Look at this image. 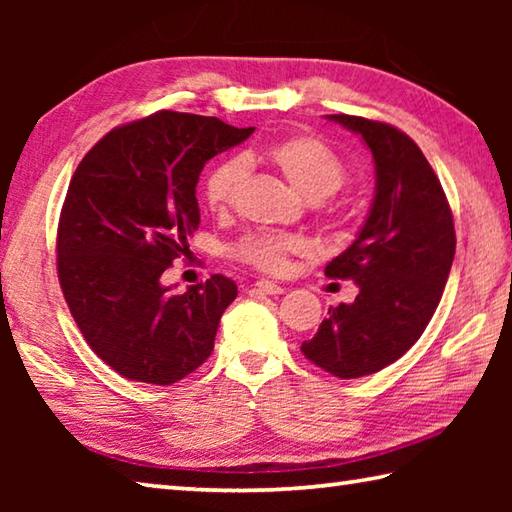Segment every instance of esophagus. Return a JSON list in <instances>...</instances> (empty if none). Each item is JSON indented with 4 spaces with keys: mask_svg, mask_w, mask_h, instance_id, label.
Segmentation results:
<instances>
[{
    "mask_svg": "<svg viewBox=\"0 0 512 512\" xmlns=\"http://www.w3.org/2000/svg\"><path fill=\"white\" fill-rule=\"evenodd\" d=\"M255 289L266 293V296H280V293H284V287H280V284H275L271 280H257Z\"/></svg>",
    "mask_w": 512,
    "mask_h": 512,
    "instance_id": "obj_1",
    "label": "esophagus"
}]
</instances>
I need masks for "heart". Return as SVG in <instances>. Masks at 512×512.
<instances>
[{
	"label": "heart",
	"instance_id": "heart-1",
	"mask_svg": "<svg viewBox=\"0 0 512 512\" xmlns=\"http://www.w3.org/2000/svg\"><path fill=\"white\" fill-rule=\"evenodd\" d=\"M264 158L280 169L282 176L309 201H323L339 192L345 180L339 155L316 137L298 135L271 142L264 149ZM241 176H244V162L239 158H223L207 171L203 198L212 212L228 210L237 196ZM302 250H305V241L300 237L255 232L239 241L235 253L241 262L259 271L280 273L287 266L289 255L302 253Z\"/></svg>",
	"mask_w": 512,
	"mask_h": 512
}]
</instances>
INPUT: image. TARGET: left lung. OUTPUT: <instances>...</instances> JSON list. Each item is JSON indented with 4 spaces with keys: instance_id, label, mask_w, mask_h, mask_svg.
Returning a JSON list of instances; mask_svg holds the SVG:
<instances>
[{
    "instance_id": "1",
    "label": "left lung",
    "mask_w": 512,
    "mask_h": 512,
    "mask_svg": "<svg viewBox=\"0 0 512 512\" xmlns=\"http://www.w3.org/2000/svg\"><path fill=\"white\" fill-rule=\"evenodd\" d=\"M359 135L375 162V196L357 239L325 266L352 280L354 302L329 318L302 352L341 379L372 375L420 339L443 296L456 253L454 219L440 180L409 135L352 115H327Z\"/></svg>"
}]
</instances>
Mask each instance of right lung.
Returning <instances> with one entry per match:
<instances>
[{"label": "right lung", "mask_w": 512, "mask_h": 512, "mask_svg": "<svg viewBox=\"0 0 512 512\" xmlns=\"http://www.w3.org/2000/svg\"><path fill=\"white\" fill-rule=\"evenodd\" d=\"M216 117L162 110L119 126L76 167L58 223V280L90 348L126 379L169 386L214 350L230 277L185 293L162 273L198 230L207 160L253 135Z\"/></svg>", "instance_id": "right-lung-1"}]
</instances>
